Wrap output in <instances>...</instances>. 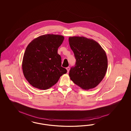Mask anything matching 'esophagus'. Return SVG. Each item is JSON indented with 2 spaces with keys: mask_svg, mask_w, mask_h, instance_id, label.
<instances>
[{
  "mask_svg": "<svg viewBox=\"0 0 131 131\" xmlns=\"http://www.w3.org/2000/svg\"><path fill=\"white\" fill-rule=\"evenodd\" d=\"M66 70H67V72H69V71H70V67H68L66 68Z\"/></svg>",
  "mask_w": 131,
  "mask_h": 131,
  "instance_id": "34e87169",
  "label": "esophagus"
}]
</instances>
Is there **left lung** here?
Returning a JSON list of instances; mask_svg holds the SVG:
<instances>
[{"mask_svg":"<svg viewBox=\"0 0 131 131\" xmlns=\"http://www.w3.org/2000/svg\"><path fill=\"white\" fill-rule=\"evenodd\" d=\"M69 42L76 60L75 66L69 72L71 79L83 90L95 88L107 72L106 52L94 40L83 36L70 37Z\"/></svg>","mask_w":131,"mask_h":131,"instance_id":"8db88e82","label":"left lung"}]
</instances>
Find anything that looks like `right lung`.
<instances>
[{"label":"right lung","mask_w":131,"mask_h":131,"mask_svg":"<svg viewBox=\"0 0 131 131\" xmlns=\"http://www.w3.org/2000/svg\"><path fill=\"white\" fill-rule=\"evenodd\" d=\"M64 39L63 36L47 34L28 44L24 54L22 69L25 78L33 87L48 89L67 73V70L61 67V58L58 54Z\"/></svg>","instance_id":"1"}]
</instances>
